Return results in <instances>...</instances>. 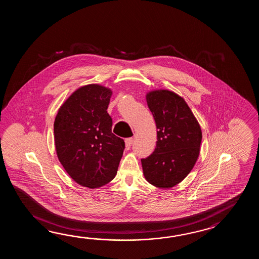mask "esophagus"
Returning <instances> with one entry per match:
<instances>
[{
    "label": "esophagus",
    "mask_w": 259,
    "mask_h": 259,
    "mask_svg": "<svg viewBox=\"0 0 259 259\" xmlns=\"http://www.w3.org/2000/svg\"><path fill=\"white\" fill-rule=\"evenodd\" d=\"M125 143H126V148H131V147H132V143H133V138H127V139H126Z\"/></svg>",
    "instance_id": "1"
}]
</instances>
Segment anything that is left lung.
<instances>
[{
	"label": "left lung",
	"mask_w": 259,
	"mask_h": 259,
	"mask_svg": "<svg viewBox=\"0 0 259 259\" xmlns=\"http://www.w3.org/2000/svg\"><path fill=\"white\" fill-rule=\"evenodd\" d=\"M146 101L158 131L153 154L142 159L143 174L155 187H173L186 178L198 158L201 127L186 102L173 92H151Z\"/></svg>",
	"instance_id": "obj_1"
}]
</instances>
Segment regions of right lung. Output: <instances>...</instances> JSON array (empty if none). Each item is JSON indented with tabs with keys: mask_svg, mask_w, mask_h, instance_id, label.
Masks as SVG:
<instances>
[{
	"mask_svg": "<svg viewBox=\"0 0 259 259\" xmlns=\"http://www.w3.org/2000/svg\"><path fill=\"white\" fill-rule=\"evenodd\" d=\"M112 92L97 84L77 89L61 106L54 124L58 159L68 175L85 187L110 182L125 142L112 132L107 113Z\"/></svg>",
	"mask_w": 259,
	"mask_h": 259,
	"instance_id": "obj_1",
	"label": "right lung"
}]
</instances>
